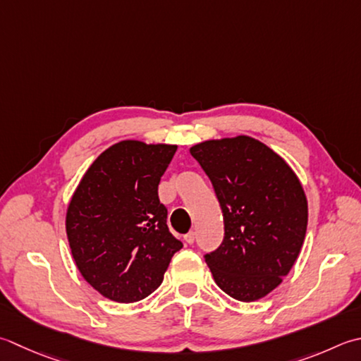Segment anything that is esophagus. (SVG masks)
Returning a JSON list of instances; mask_svg holds the SVG:
<instances>
[{"label":"esophagus","instance_id":"1","mask_svg":"<svg viewBox=\"0 0 361 361\" xmlns=\"http://www.w3.org/2000/svg\"><path fill=\"white\" fill-rule=\"evenodd\" d=\"M185 241H186L188 244H194V243H195V233H194V231H189L188 235L185 236Z\"/></svg>","mask_w":361,"mask_h":361}]
</instances>
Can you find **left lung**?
<instances>
[{
	"mask_svg": "<svg viewBox=\"0 0 361 361\" xmlns=\"http://www.w3.org/2000/svg\"><path fill=\"white\" fill-rule=\"evenodd\" d=\"M190 154L208 175L224 214V239L204 255L224 293L253 302L291 271L307 233V197L295 173L249 136L207 140Z\"/></svg>",
	"mask_w": 361,
	"mask_h": 361,
	"instance_id": "1",
	"label": "left lung"
}]
</instances>
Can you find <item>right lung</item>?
<instances>
[{
    "mask_svg": "<svg viewBox=\"0 0 361 361\" xmlns=\"http://www.w3.org/2000/svg\"><path fill=\"white\" fill-rule=\"evenodd\" d=\"M176 145L122 140L98 157L70 200L66 228L87 283L120 303L145 299L183 243L167 227L158 185Z\"/></svg>",
    "mask_w": 361,
    "mask_h": 361,
    "instance_id": "add662e5",
    "label": "right lung"
}]
</instances>
